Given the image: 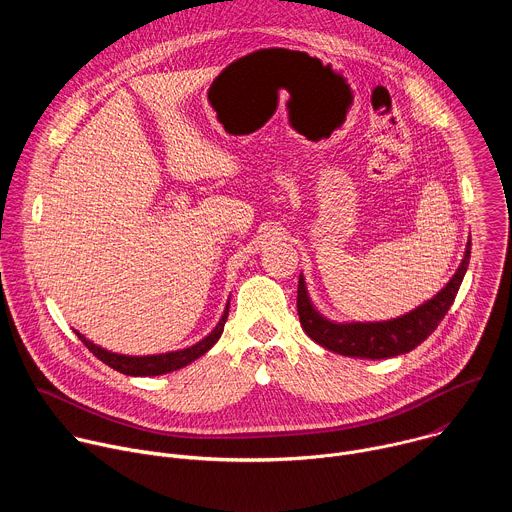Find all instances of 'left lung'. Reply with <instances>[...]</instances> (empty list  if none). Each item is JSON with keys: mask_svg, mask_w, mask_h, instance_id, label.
I'll list each match as a JSON object with an SVG mask.
<instances>
[{"mask_svg": "<svg viewBox=\"0 0 512 512\" xmlns=\"http://www.w3.org/2000/svg\"><path fill=\"white\" fill-rule=\"evenodd\" d=\"M472 243L466 245V255L450 279V283L433 300L425 302L417 310L389 320V322H369V324H334L322 318L310 304L304 277L298 281V316L306 334L320 346L352 358H391L405 354L419 346L444 320L450 306L456 300L462 285L464 273L470 263Z\"/></svg>", "mask_w": 512, "mask_h": 512, "instance_id": "8db88e82", "label": "left lung"}]
</instances>
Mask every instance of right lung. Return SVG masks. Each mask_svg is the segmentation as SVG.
I'll use <instances>...</instances> for the list:
<instances>
[{
    "instance_id": "1",
    "label": "right lung",
    "mask_w": 512,
    "mask_h": 512,
    "mask_svg": "<svg viewBox=\"0 0 512 512\" xmlns=\"http://www.w3.org/2000/svg\"><path fill=\"white\" fill-rule=\"evenodd\" d=\"M229 318V306L225 308V314L221 318V322L216 324V328L206 336L202 338L200 342H196L194 346L190 348H184V350H176V352H168V354H152V356H125V354H115V352H109L105 348H99L97 344H93L91 340H87L83 334H79L75 330V334L81 338V342L99 358L103 360L105 364H109V367L113 371H119L123 375H131V377H158V375H164V373H172V371H178L182 367H186V364H190L192 360H196L198 356H202L204 352H208L216 340L221 338L223 334V328H225V322Z\"/></svg>"
}]
</instances>
